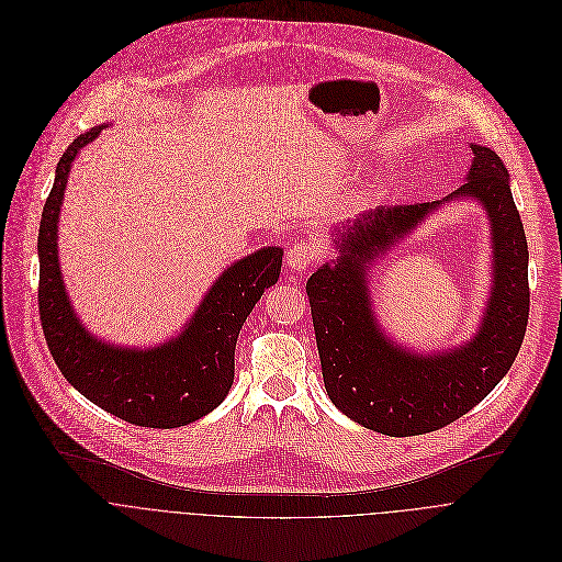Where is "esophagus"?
Instances as JSON below:
<instances>
[{
  "label": "esophagus",
  "instance_id": "esophagus-1",
  "mask_svg": "<svg viewBox=\"0 0 562 562\" xmlns=\"http://www.w3.org/2000/svg\"><path fill=\"white\" fill-rule=\"evenodd\" d=\"M314 261H316V250H314V246H310L305 241L292 244L285 255V263L294 272H305Z\"/></svg>",
  "mask_w": 562,
  "mask_h": 562
}]
</instances>
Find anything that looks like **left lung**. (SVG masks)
<instances>
[{
	"instance_id": "1",
	"label": "left lung",
	"mask_w": 562,
	"mask_h": 562,
	"mask_svg": "<svg viewBox=\"0 0 562 562\" xmlns=\"http://www.w3.org/2000/svg\"><path fill=\"white\" fill-rule=\"evenodd\" d=\"M468 181L442 199L474 196L487 210L494 288L474 339L450 352H407L381 331L368 268L440 205H379L336 228L339 259L305 283L323 383L329 401L359 425L387 436H416L454 423L509 372L529 318L527 239L501 157L472 144Z\"/></svg>"
}]
</instances>
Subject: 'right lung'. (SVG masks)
Wrapping results in <instances>:
<instances>
[{
	"mask_svg": "<svg viewBox=\"0 0 562 562\" xmlns=\"http://www.w3.org/2000/svg\"><path fill=\"white\" fill-rule=\"evenodd\" d=\"M103 126L61 155L40 223V318L64 379L88 401L142 427H181L212 412L233 387L239 329L261 294L279 281L283 250L261 248L212 283L186 329L153 350L97 341L70 307L57 257V221L70 164Z\"/></svg>",
	"mask_w": 562,
	"mask_h": 562,
	"instance_id": "obj_1",
	"label": "right lung"
}]
</instances>
